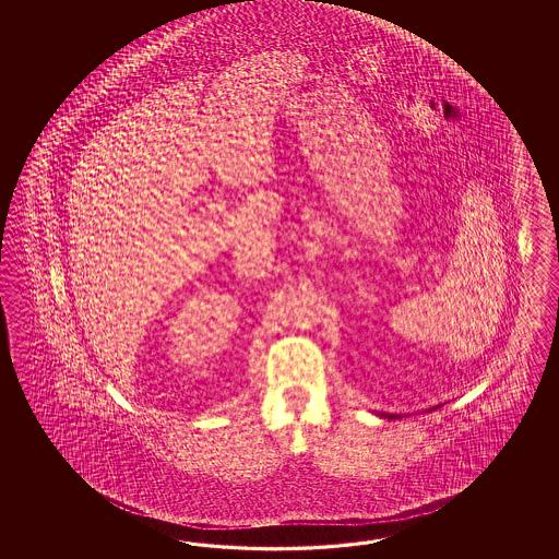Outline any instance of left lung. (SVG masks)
Listing matches in <instances>:
<instances>
[{"label":"left lung","mask_w":559,"mask_h":559,"mask_svg":"<svg viewBox=\"0 0 559 559\" xmlns=\"http://www.w3.org/2000/svg\"><path fill=\"white\" fill-rule=\"evenodd\" d=\"M438 407H440V405H436V407H429V409H426V412H431V409H438ZM378 416L388 417V419H397V417H404L402 416V414H383V412H381V414H378Z\"/></svg>","instance_id":"obj_1"}]
</instances>
